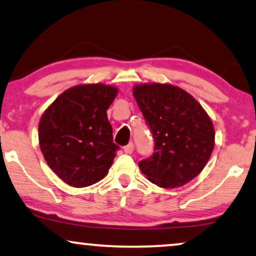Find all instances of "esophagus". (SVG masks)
Returning a JSON list of instances; mask_svg holds the SVG:
<instances>
[{"label":"esophagus","instance_id":"obj_1","mask_svg":"<svg viewBox=\"0 0 256 256\" xmlns=\"http://www.w3.org/2000/svg\"><path fill=\"white\" fill-rule=\"evenodd\" d=\"M124 152H127V154H132V152H134V144H127L124 148Z\"/></svg>","mask_w":256,"mask_h":256}]
</instances>
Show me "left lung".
Instances as JSON below:
<instances>
[{
    "instance_id": "1",
    "label": "left lung",
    "mask_w": 256,
    "mask_h": 256,
    "mask_svg": "<svg viewBox=\"0 0 256 256\" xmlns=\"http://www.w3.org/2000/svg\"><path fill=\"white\" fill-rule=\"evenodd\" d=\"M132 95L155 140L154 154L138 162L141 172L162 188H178L196 178L215 146L213 122L202 106L170 84H140Z\"/></svg>"
}]
</instances>
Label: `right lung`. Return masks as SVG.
Listing matches in <instances>:
<instances>
[{"instance_id":"1","label":"right lung","mask_w":256,"mask_h":256,"mask_svg":"<svg viewBox=\"0 0 256 256\" xmlns=\"http://www.w3.org/2000/svg\"><path fill=\"white\" fill-rule=\"evenodd\" d=\"M118 89L78 84L58 95L41 116L38 144L49 167L66 184L88 187L108 174L118 149L107 109Z\"/></svg>"}]
</instances>
